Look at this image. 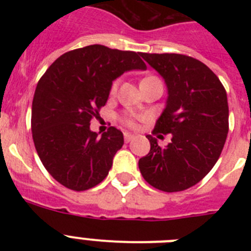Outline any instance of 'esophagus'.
Here are the masks:
<instances>
[{
  "label": "esophagus",
  "instance_id": "obj_1",
  "mask_svg": "<svg viewBox=\"0 0 251 251\" xmlns=\"http://www.w3.org/2000/svg\"><path fill=\"white\" fill-rule=\"evenodd\" d=\"M133 139H134V136H133V134H130V133H128V132H126L124 133V141L127 142H130V141H133Z\"/></svg>",
  "mask_w": 251,
  "mask_h": 251
}]
</instances>
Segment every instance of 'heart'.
Here are the masks:
<instances>
[{"mask_svg":"<svg viewBox=\"0 0 251 251\" xmlns=\"http://www.w3.org/2000/svg\"><path fill=\"white\" fill-rule=\"evenodd\" d=\"M148 77H153V76H148ZM148 77H146V79H148ZM118 85H119V79L113 81L112 85H110V94H114V93L117 92ZM139 119H141L139 115L130 114V113H124V114H122L121 117H119V122H121L123 126H126L127 128H132V129L137 128V122H138Z\"/></svg>","mask_w":251,"mask_h":251,"instance_id":"b5f03b06","label":"heart"}]
</instances>
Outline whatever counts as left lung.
I'll return each instance as SVG.
<instances>
[{
	"instance_id": "left-lung-1",
	"label": "left lung",
	"mask_w": 251,
	"mask_h": 251,
	"mask_svg": "<svg viewBox=\"0 0 251 251\" xmlns=\"http://www.w3.org/2000/svg\"><path fill=\"white\" fill-rule=\"evenodd\" d=\"M141 56L163 76L168 99L152 134H173L162 149L148 134L151 150L138 162L143 178L157 190L178 192L199 183L221 154L229 132L226 90L211 69L182 54Z\"/></svg>"
}]
</instances>
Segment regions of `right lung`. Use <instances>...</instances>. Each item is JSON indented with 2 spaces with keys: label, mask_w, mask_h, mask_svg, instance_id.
Returning a JSON list of instances; mask_svg holds the SVG:
<instances>
[{
  "label": "right lung",
  "mask_w": 251,
  "mask_h": 251,
  "mask_svg": "<svg viewBox=\"0 0 251 251\" xmlns=\"http://www.w3.org/2000/svg\"><path fill=\"white\" fill-rule=\"evenodd\" d=\"M139 52L90 45L63 54L49 66L35 90L32 139L49 174L73 191L100 183L124 143L109 127L98 137L90 122L105 105L110 85L127 70H146Z\"/></svg>",
  "instance_id": "1"
}]
</instances>
